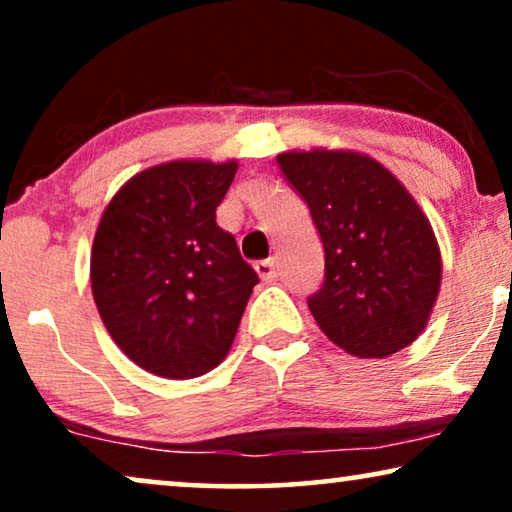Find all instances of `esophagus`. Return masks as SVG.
<instances>
[{
    "label": "esophagus",
    "instance_id": "1",
    "mask_svg": "<svg viewBox=\"0 0 512 512\" xmlns=\"http://www.w3.org/2000/svg\"><path fill=\"white\" fill-rule=\"evenodd\" d=\"M254 268H256L258 277H261L263 282H272V279H277L279 268H277L275 258H265V261H258V263L254 265Z\"/></svg>",
    "mask_w": 512,
    "mask_h": 512
}]
</instances>
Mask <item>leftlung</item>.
<instances>
[{
    "mask_svg": "<svg viewBox=\"0 0 512 512\" xmlns=\"http://www.w3.org/2000/svg\"><path fill=\"white\" fill-rule=\"evenodd\" d=\"M277 165L324 242V286L307 305L326 338L359 359H384L415 342L438 300L443 261L408 188L349 149L284 151Z\"/></svg>",
    "mask_w": 512,
    "mask_h": 512,
    "instance_id": "obj_1",
    "label": "left lung"
}]
</instances>
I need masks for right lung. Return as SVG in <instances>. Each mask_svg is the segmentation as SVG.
<instances>
[{"label":"right lung","mask_w":512,"mask_h":512,"mask_svg":"<svg viewBox=\"0 0 512 512\" xmlns=\"http://www.w3.org/2000/svg\"><path fill=\"white\" fill-rule=\"evenodd\" d=\"M237 160H170L118 188L97 223L90 289L111 340L139 368L191 380L226 359L258 284L216 226Z\"/></svg>","instance_id":"right-lung-1"}]
</instances>
